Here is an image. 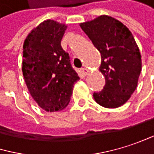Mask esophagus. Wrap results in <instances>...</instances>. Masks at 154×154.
<instances>
[{"mask_svg":"<svg viewBox=\"0 0 154 154\" xmlns=\"http://www.w3.org/2000/svg\"><path fill=\"white\" fill-rule=\"evenodd\" d=\"M81 71H82V73H83L84 75H88V72H89V70H88L87 67H82V68H81Z\"/></svg>","mask_w":154,"mask_h":154,"instance_id":"esophagus-1","label":"esophagus"}]
</instances>
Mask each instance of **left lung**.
<instances>
[{
  "mask_svg": "<svg viewBox=\"0 0 154 154\" xmlns=\"http://www.w3.org/2000/svg\"><path fill=\"white\" fill-rule=\"evenodd\" d=\"M81 29L101 54L100 72L106 85L95 92L96 102L106 108L123 106L134 92L142 70V58L135 39L121 21L101 15L80 23Z\"/></svg>",
  "mask_w": 154,
  "mask_h": 154,
  "instance_id": "left-lung-1",
  "label": "left lung"
}]
</instances>
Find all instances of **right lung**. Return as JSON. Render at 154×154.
<instances>
[{
	"instance_id": "obj_1",
	"label": "right lung",
	"mask_w": 154,
	"mask_h": 154,
	"mask_svg": "<svg viewBox=\"0 0 154 154\" xmlns=\"http://www.w3.org/2000/svg\"><path fill=\"white\" fill-rule=\"evenodd\" d=\"M65 24L47 20L31 30L23 44L22 73L36 103L47 112L64 109L69 103L79 75L61 47Z\"/></svg>"
}]
</instances>
